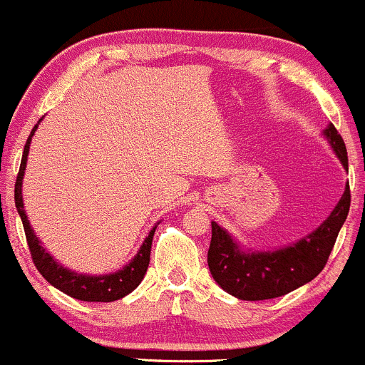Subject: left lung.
I'll list each match as a JSON object with an SVG mask.
<instances>
[{"label":"left lung","mask_w":365,"mask_h":365,"mask_svg":"<svg viewBox=\"0 0 365 365\" xmlns=\"http://www.w3.org/2000/svg\"><path fill=\"white\" fill-rule=\"evenodd\" d=\"M325 137L348 170L346 145L339 131L330 125ZM350 202V184H346L339 204L313 234L276 251H240L227 230L212 221L207 264L214 281L240 300L276 299L309 283L327 265L341 227L346 221Z\"/></svg>","instance_id":"left-lung-1"}]
</instances>
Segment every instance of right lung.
Returning a JSON list of instances; mask_svg holds the SVG:
<instances>
[{
    "label": "right lung",
    "mask_w": 365,
    "mask_h": 365,
    "mask_svg": "<svg viewBox=\"0 0 365 365\" xmlns=\"http://www.w3.org/2000/svg\"><path fill=\"white\" fill-rule=\"evenodd\" d=\"M36 128H38V125H35L31 133H29L28 142H26L24 153H22L21 160V168H19L17 181H15V207H17L19 216H21L22 220V227H24L26 240H28L33 264H35L38 272L42 274L52 287L61 290L63 294L73 297V299L84 300V302H114V300L123 299V297L131 294V292L140 284L145 272H148L149 258H151L153 235H155L156 227L149 232L144 244H142V247L138 250L137 257H135L125 269L118 270V272L114 274H107V276H84V274L71 272V270L59 265L58 262L43 250L38 237L35 235V232L31 230L28 216H26L24 212V204H22V178H24L26 161H28L29 142H31V137L35 135Z\"/></svg>",
    "instance_id": "obj_1"
}]
</instances>
